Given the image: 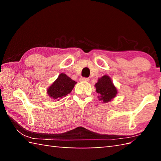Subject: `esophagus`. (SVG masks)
<instances>
[{"label": "esophagus", "mask_w": 161, "mask_h": 161, "mask_svg": "<svg viewBox=\"0 0 161 161\" xmlns=\"http://www.w3.org/2000/svg\"><path fill=\"white\" fill-rule=\"evenodd\" d=\"M80 81H89V78H86V77H80Z\"/></svg>", "instance_id": "1"}]
</instances>
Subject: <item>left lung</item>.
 <instances>
[{"instance_id": "obj_1", "label": "left lung", "mask_w": 161, "mask_h": 161, "mask_svg": "<svg viewBox=\"0 0 161 161\" xmlns=\"http://www.w3.org/2000/svg\"><path fill=\"white\" fill-rule=\"evenodd\" d=\"M96 92L99 94L98 96L99 101L103 103L109 102L117 94V89L108 75H104L98 80L95 84Z\"/></svg>"}]
</instances>
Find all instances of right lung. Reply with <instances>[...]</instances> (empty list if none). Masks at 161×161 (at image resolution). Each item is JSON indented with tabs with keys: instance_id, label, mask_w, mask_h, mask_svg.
<instances>
[{
	"instance_id": "right-lung-1",
	"label": "right lung",
	"mask_w": 161,
	"mask_h": 161,
	"mask_svg": "<svg viewBox=\"0 0 161 161\" xmlns=\"http://www.w3.org/2000/svg\"><path fill=\"white\" fill-rule=\"evenodd\" d=\"M77 83L64 73H61L57 80L47 89V93L53 99L59 101L69 94Z\"/></svg>"
}]
</instances>
